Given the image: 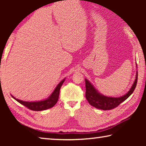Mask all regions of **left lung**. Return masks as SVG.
<instances>
[{
	"mask_svg": "<svg viewBox=\"0 0 146 146\" xmlns=\"http://www.w3.org/2000/svg\"><path fill=\"white\" fill-rule=\"evenodd\" d=\"M137 68V65H136ZM138 78V71L136 72V76L134 82L127 91V93L121 97H107L101 94L96 89L88 79L85 78L86 82V98L90 104L93 107L102 110H110L115 108L125 100L131 95L136 88Z\"/></svg>",
	"mask_w": 146,
	"mask_h": 146,
	"instance_id": "obj_1",
	"label": "left lung"
}]
</instances>
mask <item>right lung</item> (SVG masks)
Returning <instances> with one entry per match:
<instances>
[{
    "instance_id": "obj_1",
    "label": "right lung",
    "mask_w": 146,
    "mask_h": 146,
    "mask_svg": "<svg viewBox=\"0 0 146 146\" xmlns=\"http://www.w3.org/2000/svg\"><path fill=\"white\" fill-rule=\"evenodd\" d=\"M66 80V78H64L63 80H62L58 84V85L56 86L55 90H53L52 93L51 94L49 97L46 99L39 100V101H33V102H27V101L21 100L17 99L15 97H14L13 95L11 97L15 100L19 102L21 104L25 106L26 107L29 108V110L33 111H43L48 110L51 108L55 106L58 100L59 94H60V90L62 85L63 84L64 81Z\"/></svg>"
}]
</instances>
